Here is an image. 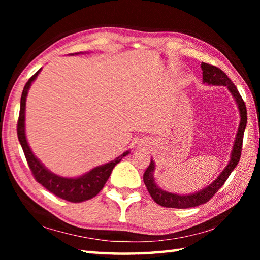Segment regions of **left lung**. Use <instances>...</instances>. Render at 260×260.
Instances as JSON below:
<instances>
[{"label": "left lung", "instance_id": "obj_1", "mask_svg": "<svg viewBox=\"0 0 260 260\" xmlns=\"http://www.w3.org/2000/svg\"><path fill=\"white\" fill-rule=\"evenodd\" d=\"M201 68L202 71H203V83H208V85L213 86H225L227 87V89L230 90V93L232 94L233 99H234L240 112L239 129H237L231 153V159L228 161L227 166L221 171V173L218 175V178L215 179L214 181L211 182L208 187L201 189L200 191L187 193V195H179V193L162 190L160 187H158V184L155 181L153 173H155L156 165L155 161H153L151 158L150 165L148 166V169L143 174V181L144 184H146L149 193H150V196L152 197V200L155 201L157 204L164 206V208L188 209L206 203V202L219 190L220 187L225 183L228 177H230V174L234 171L236 165L239 164L241 157L243 134L246 126V119H248V117H246V108L244 101L242 100L237 88L235 87L234 83L232 82L231 79L227 77V74L225 72L221 71V70L218 69L217 67H213V65L206 63H202Z\"/></svg>", "mask_w": 260, "mask_h": 260}]
</instances>
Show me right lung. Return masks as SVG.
I'll use <instances>...</instances> for the list:
<instances>
[{
  "label": "right lung",
  "instance_id": "obj_1",
  "mask_svg": "<svg viewBox=\"0 0 260 260\" xmlns=\"http://www.w3.org/2000/svg\"><path fill=\"white\" fill-rule=\"evenodd\" d=\"M79 54H86V52H76V55ZM40 71L41 69L39 70L27 82H26L20 99V111L18 125H17V134H18V140L21 148H23L26 160L28 162V166L30 171H32L35 180H37L39 183H41L47 190H49L57 197H59V199L72 202V203H79V202L93 199V197H95L101 190H102L105 182L108 181L110 174L112 172L113 167L116 166L122 158L128 155L131 150H127L124 153H121L120 156L116 157L113 160L107 162V164L94 167V169H91L89 172H86L85 174L80 175V177H60V175H57L48 170L40 161V159H38V157L33 153L32 149H30L27 142V139H26L25 133L26 98H27L30 85H32V82L37 79Z\"/></svg>",
  "mask_w": 260,
  "mask_h": 260
}]
</instances>
